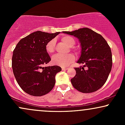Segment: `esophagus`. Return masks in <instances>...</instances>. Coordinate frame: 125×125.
<instances>
[{
	"mask_svg": "<svg viewBox=\"0 0 125 125\" xmlns=\"http://www.w3.org/2000/svg\"><path fill=\"white\" fill-rule=\"evenodd\" d=\"M62 71H66V70L68 69V67H62Z\"/></svg>",
	"mask_w": 125,
	"mask_h": 125,
	"instance_id": "34e87169",
	"label": "esophagus"
}]
</instances>
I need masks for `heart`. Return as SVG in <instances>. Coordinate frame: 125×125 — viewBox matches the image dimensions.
I'll use <instances>...</instances> for the list:
<instances>
[{
	"label": "heart",
	"mask_w": 125,
	"mask_h": 125,
	"mask_svg": "<svg viewBox=\"0 0 125 125\" xmlns=\"http://www.w3.org/2000/svg\"><path fill=\"white\" fill-rule=\"evenodd\" d=\"M62 41L68 44L72 50L74 51L72 46H73L75 44V41L72 37L70 36H63L62 37ZM56 42L54 39L51 40L49 41L46 44L45 49L47 53L49 54H52L54 52V48H55ZM75 59L74 54L72 53H68L66 54H56L54 55L52 58V62L54 65L61 66L62 67L67 66L69 65L72 62H73Z\"/></svg>",
	"instance_id": "heart-1"
}]
</instances>
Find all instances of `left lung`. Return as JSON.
<instances>
[{"mask_svg":"<svg viewBox=\"0 0 125 125\" xmlns=\"http://www.w3.org/2000/svg\"><path fill=\"white\" fill-rule=\"evenodd\" d=\"M63 32L76 37L81 44V56L77 63L83 66L74 67L76 75L71 79L73 86L86 94L99 89L106 82L112 66L111 49L107 42L87 28Z\"/></svg>","mask_w":125,"mask_h":125,"instance_id":"1","label":"left lung"}]
</instances>
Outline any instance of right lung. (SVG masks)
I'll use <instances>...</instances> for the list:
<instances>
[{"label": "right lung", "mask_w": 125, "mask_h": 125, "mask_svg": "<svg viewBox=\"0 0 125 125\" xmlns=\"http://www.w3.org/2000/svg\"><path fill=\"white\" fill-rule=\"evenodd\" d=\"M59 32L36 31L18 42L13 51L12 67L21 89L30 95L41 96L48 94L55 84V76L62 71L58 66L43 67L51 61L46 44Z\"/></svg>", "instance_id": "add662e5"}]
</instances>
